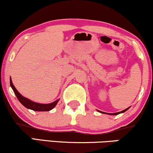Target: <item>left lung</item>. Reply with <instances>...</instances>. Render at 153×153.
<instances>
[{
  "instance_id": "obj_1",
  "label": "left lung",
  "mask_w": 153,
  "mask_h": 153,
  "mask_svg": "<svg viewBox=\"0 0 153 153\" xmlns=\"http://www.w3.org/2000/svg\"><path fill=\"white\" fill-rule=\"evenodd\" d=\"M130 108H131V106L128 107V108H126L125 110H123V111H120V112L114 113V114H108V113H105V112H102V111H99V110H97V111H99V112L101 113V114H108V115H111V116H114V115H118V114H122V113H124V112H126V111H127V110H128V109H129Z\"/></svg>"
}]
</instances>
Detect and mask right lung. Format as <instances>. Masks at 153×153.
<instances>
[{
	"label": "right lung",
	"mask_w": 153,
	"mask_h": 153,
	"mask_svg": "<svg viewBox=\"0 0 153 153\" xmlns=\"http://www.w3.org/2000/svg\"><path fill=\"white\" fill-rule=\"evenodd\" d=\"M10 84L11 88H13V91H14V93L16 94L17 98H18L19 101H20L25 108H27L28 109H31V110L35 111H49L52 110V109H53L54 107L56 106V105L57 104L58 101H59V99H57L55 101H54V102L50 103H39L34 102V101H31V100L27 99V98L23 97V96L19 93L18 90H17L16 87H15V86L13 85L11 78H10Z\"/></svg>",
	"instance_id": "right-lung-1"
}]
</instances>
